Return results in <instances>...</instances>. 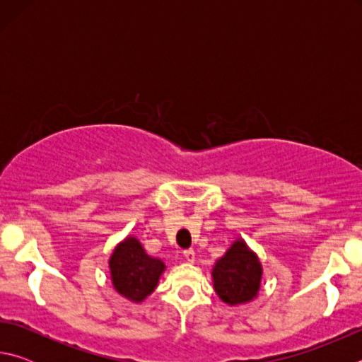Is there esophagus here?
<instances>
[{
    "label": "esophagus",
    "mask_w": 362,
    "mask_h": 362,
    "mask_svg": "<svg viewBox=\"0 0 362 362\" xmlns=\"http://www.w3.org/2000/svg\"><path fill=\"white\" fill-rule=\"evenodd\" d=\"M183 257H185V260L187 262H194V250L193 249H187V250H183Z\"/></svg>",
    "instance_id": "esophagus-1"
}]
</instances>
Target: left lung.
Listing matches in <instances>:
<instances>
[{"label":"left lung","mask_w":362,"mask_h":362,"mask_svg":"<svg viewBox=\"0 0 362 362\" xmlns=\"http://www.w3.org/2000/svg\"><path fill=\"white\" fill-rule=\"evenodd\" d=\"M262 273L259 257L243 240H236L212 268L214 289L225 303H247L259 293Z\"/></svg>","instance_id":"1"}]
</instances>
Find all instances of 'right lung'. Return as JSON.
Instances as JSON below:
<instances>
[{"label":"right lung","instance_id":"right-lung-1","mask_svg":"<svg viewBox=\"0 0 362 362\" xmlns=\"http://www.w3.org/2000/svg\"><path fill=\"white\" fill-rule=\"evenodd\" d=\"M110 274L116 292L131 302H144L155 291L166 265L150 257L137 238L127 236L110 257Z\"/></svg>","mask_w":362,"mask_h":362}]
</instances>
